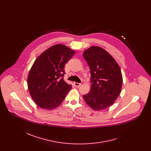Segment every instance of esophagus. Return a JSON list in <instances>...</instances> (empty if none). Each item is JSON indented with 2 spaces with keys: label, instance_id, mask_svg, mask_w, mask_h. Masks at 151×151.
<instances>
[{
  "label": "esophagus",
  "instance_id": "1",
  "mask_svg": "<svg viewBox=\"0 0 151 151\" xmlns=\"http://www.w3.org/2000/svg\"><path fill=\"white\" fill-rule=\"evenodd\" d=\"M74 85H75V86H76V87H79V86H81V84H80V83H79L75 82V83H74Z\"/></svg>",
  "mask_w": 151,
  "mask_h": 151
}]
</instances>
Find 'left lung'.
<instances>
[{"label": "left lung", "mask_w": 151, "mask_h": 151, "mask_svg": "<svg viewBox=\"0 0 151 151\" xmlns=\"http://www.w3.org/2000/svg\"><path fill=\"white\" fill-rule=\"evenodd\" d=\"M83 55L91 74V89L83 98L94 110L106 109L114 104L121 92V68L108 51L99 46H91Z\"/></svg>", "instance_id": "1"}]
</instances>
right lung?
Instances as JSON below:
<instances>
[{"mask_svg": "<svg viewBox=\"0 0 151 151\" xmlns=\"http://www.w3.org/2000/svg\"><path fill=\"white\" fill-rule=\"evenodd\" d=\"M75 53L67 46L57 44L36 59L29 71L27 84L38 106L53 110L62 103L72 88L63 79L65 65Z\"/></svg>", "mask_w": 151, "mask_h": 151, "instance_id": "right-lung-1", "label": "right lung"}]
</instances>
